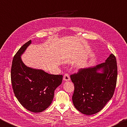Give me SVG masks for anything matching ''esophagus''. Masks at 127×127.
Returning <instances> with one entry per match:
<instances>
[{"instance_id":"1","label":"esophagus","mask_w":127,"mask_h":127,"mask_svg":"<svg viewBox=\"0 0 127 127\" xmlns=\"http://www.w3.org/2000/svg\"><path fill=\"white\" fill-rule=\"evenodd\" d=\"M64 79V81H69L70 80V77L69 75H68V74H65V75H64V79Z\"/></svg>"}]
</instances>
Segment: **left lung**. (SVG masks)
Instances as JSON below:
<instances>
[{"instance_id": "obj_1", "label": "left lung", "mask_w": 127, "mask_h": 127, "mask_svg": "<svg viewBox=\"0 0 127 127\" xmlns=\"http://www.w3.org/2000/svg\"><path fill=\"white\" fill-rule=\"evenodd\" d=\"M100 69L102 72L97 71ZM117 60L112 53L105 62L79 69L70 75L74 84L73 104L79 112L92 115L100 112L112 99L117 84Z\"/></svg>"}]
</instances>
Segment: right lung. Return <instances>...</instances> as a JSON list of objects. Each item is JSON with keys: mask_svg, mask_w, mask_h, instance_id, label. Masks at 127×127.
<instances>
[{"mask_svg": "<svg viewBox=\"0 0 127 127\" xmlns=\"http://www.w3.org/2000/svg\"><path fill=\"white\" fill-rule=\"evenodd\" d=\"M31 41L24 44L15 53L11 68V82L15 97L26 109L40 113L51 105L56 89L62 83V75H51L41 70L26 66L21 56Z\"/></svg>", "mask_w": 127, "mask_h": 127, "instance_id": "right-lung-1", "label": "right lung"}]
</instances>
